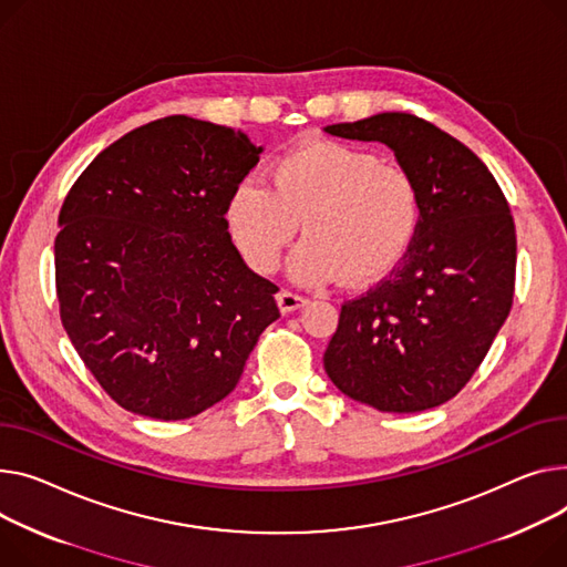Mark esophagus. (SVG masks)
<instances>
[{
    "mask_svg": "<svg viewBox=\"0 0 567 567\" xmlns=\"http://www.w3.org/2000/svg\"><path fill=\"white\" fill-rule=\"evenodd\" d=\"M308 296H300V293H296V291H280L278 293V308H280V312L282 315H289V312H293V310H298V308H303L306 303H308Z\"/></svg>",
    "mask_w": 567,
    "mask_h": 567,
    "instance_id": "34e87169",
    "label": "esophagus"
}]
</instances>
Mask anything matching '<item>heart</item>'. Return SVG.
I'll use <instances>...</instances> for the list:
<instances>
[{"instance_id": "b5f03b06", "label": "heart", "mask_w": 567, "mask_h": 567, "mask_svg": "<svg viewBox=\"0 0 567 567\" xmlns=\"http://www.w3.org/2000/svg\"><path fill=\"white\" fill-rule=\"evenodd\" d=\"M412 175L371 150L315 138L271 166V186L241 179L225 205L228 230L255 271H274L303 223L291 274L321 282L339 274L362 285L388 274L420 225Z\"/></svg>"}]
</instances>
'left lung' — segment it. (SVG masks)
Returning a JSON list of instances; mask_svg holds the SVG:
<instances>
[{
  "mask_svg": "<svg viewBox=\"0 0 567 567\" xmlns=\"http://www.w3.org/2000/svg\"><path fill=\"white\" fill-rule=\"evenodd\" d=\"M326 132L390 145L422 207L390 276L342 306L326 373L347 396L381 412L435 408L470 383L511 312V207L467 145L412 113H379Z\"/></svg>",
  "mask_w": 567,
  "mask_h": 567,
  "instance_id": "1",
  "label": "left lung"
}]
</instances>
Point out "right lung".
Listing matches in <instances>:
<instances>
[{
	"label": "right lung",
	"mask_w": 567,
	"mask_h": 567,
	"mask_svg": "<svg viewBox=\"0 0 567 567\" xmlns=\"http://www.w3.org/2000/svg\"><path fill=\"white\" fill-rule=\"evenodd\" d=\"M244 132L168 116L104 147L68 192L54 241L61 323L102 390L143 417L228 396L278 287L235 248L225 205L257 166Z\"/></svg>",
	"instance_id": "right-lung-1"
}]
</instances>
